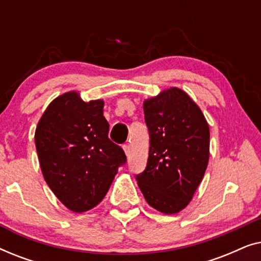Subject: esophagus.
I'll return each instance as SVG.
<instances>
[{
	"instance_id": "34e87169",
	"label": "esophagus",
	"mask_w": 261,
	"mask_h": 261,
	"mask_svg": "<svg viewBox=\"0 0 261 261\" xmlns=\"http://www.w3.org/2000/svg\"><path fill=\"white\" fill-rule=\"evenodd\" d=\"M122 147H123L124 153H126V155H129V153H130V146H129V145H123Z\"/></svg>"
}]
</instances>
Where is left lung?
Instances as JSON below:
<instances>
[{"label": "left lung", "mask_w": 261, "mask_h": 261, "mask_svg": "<svg viewBox=\"0 0 261 261\" xmlns=\"http://www.w3.org/2000/svg\"><path fill=\"white\" fill-rule=\"evenodd\" d=\"M144 112L151 140L138 185L152 208L172 215L187 208L204 177L209 124L197 103L176 87L146 98Z\"/></svg>", "instance_id": "8db88e82"}]
</instances>
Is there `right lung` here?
<instances>
[{
    "instance_id": "add662e5",
    "label": "right lung",
    "mask_w": 261,
    "mask_h": 261,
    "mask_svg": "<svg viewBox=\"0 0 261 261\" xmlns=\"http://www.w3.org/2000/svg\"><path fill=\"white\" fill-rule=\"evenodd\" d=\"M103 99L85 102L76 90L59 95L39 120L34 140L46 183L73 213L99 204L126 162L123 149L109 140Z\"/></svg>"
}]
</instances>
